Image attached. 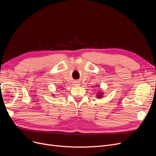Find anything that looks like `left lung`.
Returning a JSON list of instances; mask_svg holds the SVG:
<instances>
[{
  "mask_svg": "<svg viewBox=\"0 0 156 156\" xmlns=\"http://www.w3.org/2000/svg\"><path fill=\"white\" fill-rule=\"evenodd\" d=\"M102 95H103V93H99V94L97 95V97L98 98H102Z\"/></svg>",
  "mask_w": 156,
  "mask_h": 156,
  "instance_id": "8db88e82",
  "label": "left lung"
}]
</instances>
